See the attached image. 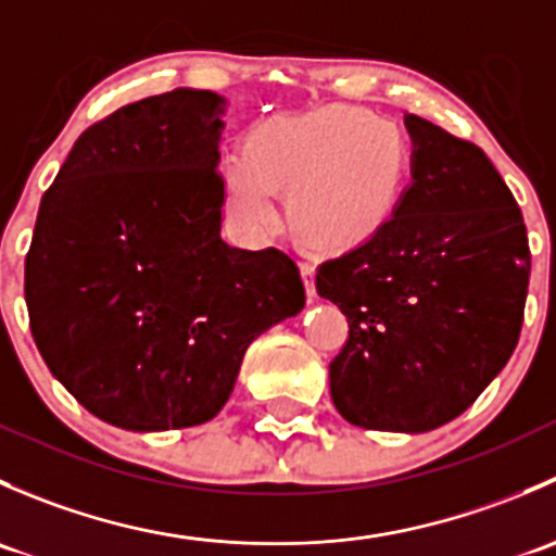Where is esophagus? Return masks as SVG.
<instances>
[{
  "mask_svg": "<svg viewBox=\"0 0 556 556\" xmlns=\"http://www.w3.org/2000/svg\"><path fill=\"white\" fill-rule=\"evenodd\" d=\"M314 268H317V261H314L312 255L301 257V277H304L306 295H309V299H317V288H314Z\"/></svg>",
  "mask_w": 556,
  "mask_h": 556,
  "instance_id": "34e87169",
  "label": "esophagus"
}]
</instances>
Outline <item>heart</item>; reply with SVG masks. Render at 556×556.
Returning a JSON list of instances; mask_svg holds the SVG:
<instances>
[{
    "label": "heart",
    "instance_id": "heart-1",
    "mask_svg": "<svg viewBox=\"0 0 556 556\" xmlns=\"http://www.w3.org/2000/svg\"><path fill=\"white\" fill-rule=\"evenodd\" d=\"M403 142L363 110L323 106L268 123L252 153L228 161L231 206L252 231L277 223V188L293 190L290 212L304 237L352 244L377 231L401 193Z\"/></svg>",
    "mask_w": 556,
    "mask_h": 556
}]
</instances>
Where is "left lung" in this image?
I'll return each mask as SVG.
<instances>
[{"instance_id":"obj_1","label":"left lung","mask_w":556,"mask_h":556,"mask_svg":"<svg viewBox=\"0 0 556 556\" xmlns=\"http://www.w3.org/2000/svg\"><path fill=\"white\" fill-rule=\"evenodd\" d=\"M412 185L390 220L317 268V293L350 323L330 363L346 422L428 433L503 371L530 282L521 210L484 150L406 115Z\"/></svg>"}]
</instances>
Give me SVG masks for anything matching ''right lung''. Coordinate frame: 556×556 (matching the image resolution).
<instances>
[{"label":"right lung","mask_w":556,"mask_h":556,"mask_svg":"<svg viewBox=\"0 0 556 556\" xmlns=\"http://www.w3.org/2000/svg\"><path fill=\"white\" fill-rule=\"evenodd\" d=\"M226 99L174 88L80 134L26 255L31 336L50 374L137 433L210 422L247 346L304 309L293 257L223 242Z\"/></svg>","instance_id":"obj_1"}]
</instances>
